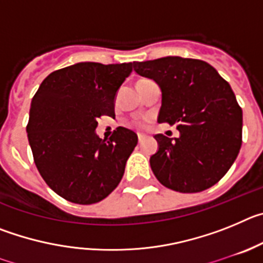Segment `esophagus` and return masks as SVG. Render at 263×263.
Instances as JSON below:
<instances>
[{"label":"esophagus","instance_id":"esophagus-1","mask_svg":"<svg viewBox=\"0 0 263 263\" xmlns=\"http://www.w3.org/2000/svg\"><path fill=\"white\" fill-rule=\"evenodd\" d=\"M146 137H147V136H146L145 133H138V141H139V142H142V141H145Z\"/></svg>","mask_w":263,"mask_h":263}]
</instances>
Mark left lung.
Masks as SVG:
<instances>
[{"instance_id": "1", "label": "left lung", "mask_w": 263, "mask_h": 263, "mask_svg": "<svg viewBox=\"0 0 263 263\" xmlns=\"http://www.w3.org/2000/svg\"><path fill=\"white\" fill-rule=\"evenodd\" d=\"M134 71L162 90L158 122L180 136L157 134L153 173L164 187L183 194L212 187L231 168L242 142V110L228 81L206 62L166 57L134 62Z\"/></svg>"}]
</instances>
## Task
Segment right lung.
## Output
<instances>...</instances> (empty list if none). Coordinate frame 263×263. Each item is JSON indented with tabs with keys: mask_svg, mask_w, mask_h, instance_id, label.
Segmentation results:
<instances>
[{
	"mask_svg": "<svg viewBox=\"0 0 263 263\" xmlns=\"http://www.w3.org/2000/svg\"><path fill=\"white\" fill-rule=\"evenodd\" d=\"M132 63H76L53 71L39 85L26 132L34 162L48 187L66 200L93 204L118 185L138 137L117 127L96 134L97 118L115 117V100Z\"/></svg>",
	"mask_w": 263,
	"mask_h": 263,
	"instance_id": "add662e5",
	"label": "right lung"
}]
</instances>
